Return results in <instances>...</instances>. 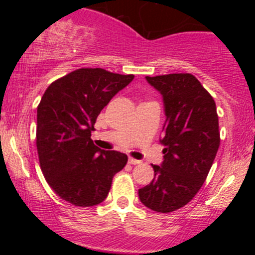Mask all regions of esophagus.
Masks as SVG:
<instances>
[{
  "mask_svg": "<svg viewBox=\"0 0 255 255\" xmlns=\"http://www.w3.org/2000/svg\"><path fill=\"white\" fill-rule=\"evenodd\" d=\"M128 163H129V164H133V165H135V164H140V163H141V160H137V159H134V158H129V159H128Z\"/></svg>",
  "mask_w": 255,
  "mask_h": 255,
  "instance_id": "esophagus-1",
  "label": "esophagus"
}]
</instances>
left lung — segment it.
<instances>
[{
  "instance_id": "8db88e82",
  "label": "left lung",
  "mask_w": 255,
  "mask_h": 255,
  "mask_svg": "<svg viewBox=\"0 0 255 255\" xmlns=\"http://www.w3.org/2000/svg\"><path fill=\"white\" fill-rule=\"evenodd\" d=\"M163 96L164 160L153 165L154 177L139 189L152 211L169 213L187 205L201 188L217 154L219 135L215 99L189 73L146 77Z\"/></svg>"
}]
</instances>
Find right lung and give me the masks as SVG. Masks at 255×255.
<instances>
[{
	"label": "right lung",
	"mask_w": 255,
	"mask_h": 255,
	"mask_svg": "<svg viewBox=\"0 0 255 255\" xmlns=\"http://www.w3.org/2000/svg\"><path fill=\"white\" fill-rule=\"evenodd\" d=\"M102 68H80L49 85L37 108V151L46 182L75 206L101 204L127 154L98 148L91 139L110 99L133 80Z\"/></svg>",
	"instance_id": "obj_1"
}]
</instances>
